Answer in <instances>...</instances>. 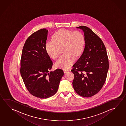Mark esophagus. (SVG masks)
I'll list each match as a JSON object with an SVG mask.
<instances>
[{"label": "esophagus", "mask_w": 126, "mask_h": 126, "mask_svg": "<svg viewBox=\"0 0 126 126\" xmlns=\"http://www.w3.org/2000/svg\"><path fill=\"white\" fill-rule=\"evenodd\" d=\"M63 71H64V73H67L68 71H69V70H66V69H64V70H63Z\"/></svg>", "instance_id": "esophagus-1"}]
</instances>
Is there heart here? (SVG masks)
<instances>
[{"label": "heart", "mask_w": 126, "mask_h": 126, "mask_svg": "<svg viewBox=\"0 0 126 126\" xmlns=\"http://www.w3.org/2000/svg\"><path fill=\"white\" fill-rule=\"evenodd\" d=\"M52 41L47 43L45 50L53 60H56L63 49L65 54L55 64L57 68L67 69L74 64L76 59L82 55L85 46V38L82 33L62 29L53 36Z\"/></svg>", "instance_id": "b5f03b06"}]
</instances>
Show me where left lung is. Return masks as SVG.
Returning a JSON list of instances; mask_svg holds the SVG:
<instances>
[{
  "mask_svg": "<svg viewBox=\"0 0 126 126\" xmlns=\"http://www.w3.org/2000/svg\"><path fill=\"white\" fill-rule=\"evenodd\" d=\"M84 34L85 46L82 55L74 64L72 84L80 96L90 97L97 94L105 82L109 62L105 47L100 38L84 26L77 27Z\"/></svg>",
  "mask_w": 126,
  "mask_h": 126,
  "instance_id": "1",
  "label": "left lung"
}]
</instances>
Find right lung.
<instances>
[{
    "label": "right lung",
    "mask_w": 126,
    "mask_h": 126,
    "mask_svg": "<svg viewBox=\"0 0 126 126\" xmlns=\"http://www.w3.org/2000/svg\"><path fill=\"white\" fill-rule=\"evenodd\" d=\"M48 30L44 28L33 33L26 41L21 59L20 74L26 87L33 96L47 98L57 92L63 71H50L53 63L46 52Z\"/></svg>",
    "instance_id": "1"
}]
</instances>
